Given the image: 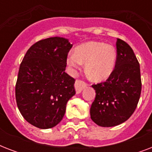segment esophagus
Listing matches in <instances>:
<instances>
[{"instance_id": "esophagus-1", "label": "esophagus", "mask_w": 152, "mask_h": 152, "mask_svg": "<svg viewBox=\"0 0 152 152\" xmlns=\"http://www.w3.org/2000/svg\"><path fill=\"white\" fill-rule=\"evenodd\" d=\"M87 85L88 84L84 81L81 80H76V83H75V88H76V93L80 94Z\"/></svg>"}]
</instances>
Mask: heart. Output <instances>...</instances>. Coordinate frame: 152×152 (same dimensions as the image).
Here are the masks:
<instances>
[{"instance_id": "b5f03b06", "label": "heart", "mask_w": 152, "mask_h": 152, "mask_svg": "<svg viewBox=\"0 0 152 152\" xmlns=\"http://www.w3.org/2000/svg\"><path fill=\"white\" fill-rule=\"evenodd\" d=\"M114 47L103 42H89L77 47L67 58V64L72 69H78L82 62L91 78L96 81L106 80L112 73L116 62Z\"/></svg>"}]
</instances>
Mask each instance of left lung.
<instances>
[{
    "mask_svg": "<svg viewBox=\"0 0 152 152\" xmlns=\"http://www.w3.org/2000/svg\"><path fill=\"white\" fill-rule=\"evenodd\" d=\"M112 73L105 82L93 84L96 95L91 104V120L99 126L113 127L125 122L134 113L141 93L140 64L132 49L120 39Z\"/></svg>",
    "mask_w": 152,
    "mask_h": 152,
    "instance_id": "1",
    "label": "left lung"
}]
</instances>
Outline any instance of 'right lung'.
Here are the masks:
<instances>
[{
  "mask_svg": "<svg viewBox=\"0 0 152 152\" xmlns=\"http://www.w3.org/2000/svg\"><path fill=\"white\" fill-rule=\"evenodd\" d=\"M72 45L60 37L42 39L27 51L15 83V100L24 119L39 129L62 120L75 94V79L64 70Z\"/></svg>",
  "mask_w": 152,
  "mask_h": 152,
  "instance_id": "right-lung-1",
  "label": "right lung"
}]
</instances>
